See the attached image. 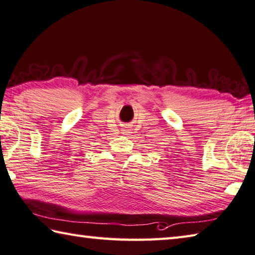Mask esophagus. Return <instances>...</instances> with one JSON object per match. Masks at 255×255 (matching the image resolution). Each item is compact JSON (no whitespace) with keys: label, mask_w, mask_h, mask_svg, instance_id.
<instances>
[{"label":"esophagus","mask_w":255,"mask_h":255,"mask_svg":"<svg viewBox=\"0 0 255 255\" xmlns=\"http://www.w3.org/2000/svg\"><path fill=\"white\" fill-rule=\"evenodd\" d=\"M128 128H124V130H123V132H124V133H128Z\"/></svg>","instance_id":"1"}]
</instances>
